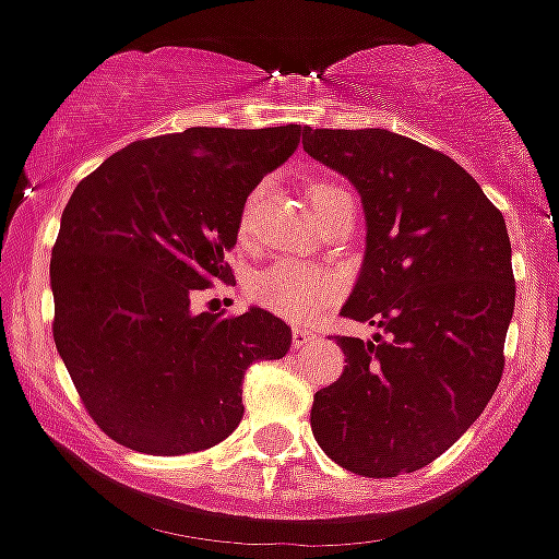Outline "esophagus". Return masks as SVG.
I'll return each mask as SVG.
<instances>
[{
    "instance_id": "1",
    "label": "esophagus",
    "mask_w": 559,
    "mask_h": 559,
    "mask_svg": "<svg viewBox=\"0 0 559 559\" xmlns=\"http://www.w3.org/2000/svg\"><path fill=\"white\" fill-rule=\"evenodd\" d=\"M309 340H314L312 331H307V329H293V347H296V350H298V347L307 345Z\"/></svg>"
}]
</instances>
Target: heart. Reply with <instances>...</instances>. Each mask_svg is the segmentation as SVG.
Returning <instances> with one entry per match:
<instances>
[{
	"mask_svg": "<svg viewBox=\"0 0 559 559\" xmlns=\"http://www.w3.org/2000/svg\"><path fill=\"white\" fill-rule=\"evenodd\" d=\"M340 192L331 185H314L309 190V203H318L320 198ZM258 201V192L247 201L245 217H241V234L250 230V214ZM340 293V282L334 274L323 272L318 266H307L298 261H277L274 266L258 272L250 282V296L261 304L269 312L280 314V318L296 320V323H307L323 307L334 301Z\"/></svg>",
	"mask_w": 559,
	"mask_h": 559,
	"instance_id": "b5f03b06",
	"label": "heart"
}]
</instances>
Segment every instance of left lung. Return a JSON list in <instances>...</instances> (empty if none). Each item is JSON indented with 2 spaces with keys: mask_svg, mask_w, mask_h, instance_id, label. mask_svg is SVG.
Masks as SVG:
<instances>
[{
  "mask_svg": "<svg viewBox=\"0 0 559 559\" xmlns=\"http://www.w3.org/2000/svg\"><path fill=\"white\" fill-rule=\"evenodd\" d=\"M304 152L361 195L367 250L336 336L345 372L312 402V435L367 478L427 467L484 413L516 304L502 214L462 165L391 130H304Z\"/></svg>",
  "mask_w": 559,
  "mask_h": 559,
  "instance_id": "obj_1",
  "label": "left lung"
}]
</instances>
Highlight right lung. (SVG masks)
<instances>
[{
	"label": "right lung",
	"instance_id": "right-lung-1",
	"mask_svg": "<svg viewBox=\"0 0 559 559\" xmlns=\"http://www.w3.org/2000/svg\"><path fill=\"white\" fill-rule=\"evenodd\" d=\"M301 127L185 132L110 154L70 195L51 252L53 342L108 438L154 456L217 445L245 416L252 361L290 350V325L261 307L192 312L198 290L234 282L247 195L298 146Z\"/></svg>",
	"mask_w": 559,
	"mask_h": 559
}]
</instances>
